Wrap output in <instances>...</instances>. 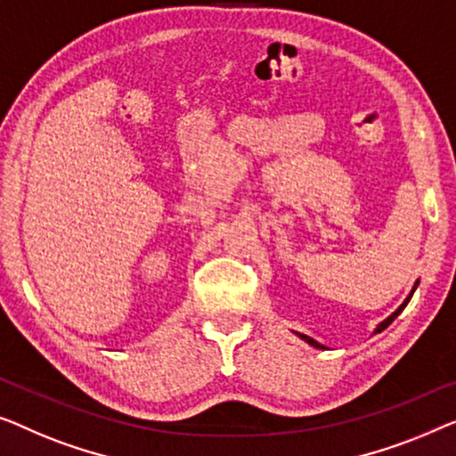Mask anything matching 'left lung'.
<instances>
[{"instance_id":"8db88e82","label":"left lung","mask_w":456,"mask_h":456,"mask_svg":"<svg viewBox=\"0 0 456 456\" xmlns=\"http://www.w3.org/2000/svg\"><path fill=\"white\" fill-rule=\"evenodd\" d=\"M418 285H419V281H415V285H413V289H411V293H409L407 295V299L405 301H403V304L399 305V307H396V310L393 312V314H390V316L387 318V320H382V322L380 324H378L376 326V330H374V335H376V332H382L384 329H387V326L390 324V322H393V320L396 318V316H399V314L403 312V310H405V305L409 304V299H411L413 297V293H415V289H418ZM295 335H297L299 338H301V341H305L307 345H312V347H316V349H324V345H320L318 341H314V338L312 337H307V335H301V332H295Z\"/></svg>"}]
</instances>
